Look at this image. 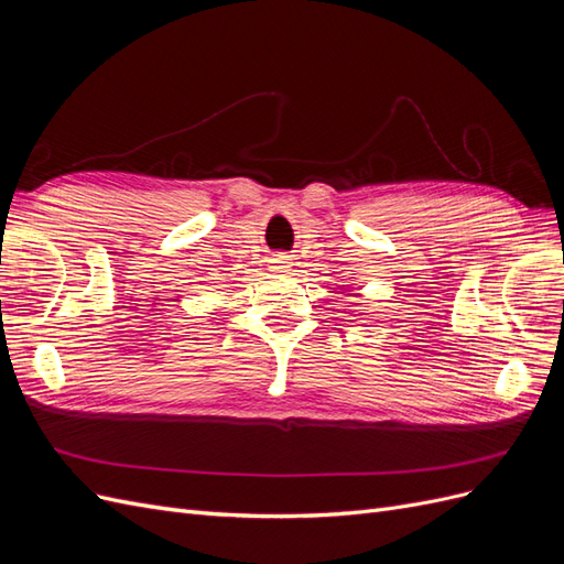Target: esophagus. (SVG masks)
<instances>
[{"mask_svg":"<svg viewBox=\"0 0 564 564\" xmlns=\"http://www.w3.org/2000/svg\"><path fill=\"white\" fill-rule=\"evenodd\" d=\"M270 263H272L270 265L272 270H282V272L292 268V261H289V256H275V259H272Z\"/></svg>","mask_w":564,"mask_h":564,"instance_id":"obj_1","label":"esophagus"}]
</instances>
